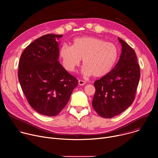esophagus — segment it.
<instances>
[{
  "label": "esophagus",
  "mask_w": 158,
  "mask_h": 158,
  "mask_svg": "<svg viewBox=\"0 0 158 158\" xmlns=\"http://www.w3.org/2000/svg\"><path fill=\"white\" fill-rule=\"evenodd\" d=\"M78 83L80 85H84V84H85L86 82L85 81H83V80H79L78 81Z\"/></svg>",
  "instance_id": "esophagus-1"
}]
</instances>
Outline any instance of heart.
<instances>
[{
	"mask_svg": "<svg viewBox=\"0 0 158 158\" xmlns=\"http://www.w3.org/2000/svg\"><path fill=\"white\" fill-rule=\"evenodd\" d=\"M119 56L116 45L91 36L74 39L71 46L64 44L59 51V56L65 69L73 72L82 59V72L85 75L101 77L113 69Z\"/></svg>",
	"mask_w": 158,
	"mask_h": 158,
	"instance_id": "obj_1",
	"label": "heart"
}]
</instances>
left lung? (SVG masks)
Listing matches in <instances>:
<instances>
[{"label":"left lung","instance_id":"obj_1","mask_svg":"<svg viewBox=\"0 0 158 158\" xmlns=\"http://www.w3.org/2000/svg\"><path fill=\"white\" fill-rule=\"evenodd\" d=\"M122 52L113 69L94 82L93 107L104 118H113L133 102L140 79V67L134 49L121 38Z\"/></svg>","mask_w":158,"mask_h":158}]
</instances>
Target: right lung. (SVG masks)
I'll return each mask as SVG.
<instances>
[{
	"instance_id": "right-lung-1",
	"label": "right lung",
	"mask_w": 158,
	"mask_h": 158,
	"mask_svg": "<svg viewBox=\"0 0 158 158\" xmlns=\"http://www.w3.org/2000/svg\"><path fill=\"white\" fill-rule=\"evenodd\" d=\"M62 35H44L22 53L18 78L30 106L39 114L55 116L68 102L78 84L77 79L58 61Z\"/></svg>"
}]
</instances>
